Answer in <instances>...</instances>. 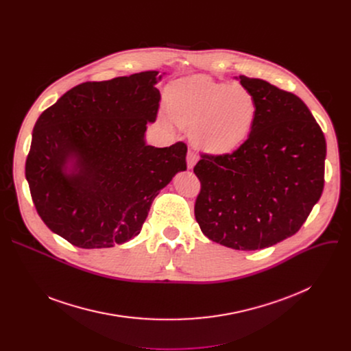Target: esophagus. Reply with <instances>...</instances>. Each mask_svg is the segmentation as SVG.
<instances>
[{"label": "esophagus", "mask_w": 351, "mask_h": 351, "mask_svg": "<svg viewBox=\"0 0 351 351\" xmlns=\"http://www.w3.org/2000/svg\"><path fill=\"white\" fill-rule=\"evenodd\" d=\"M198 161V156L194 152V149H189L187 152V168L193 169V167L195 165V162Z\"/></svg>", "instance_id": "esophagus-1"}]
</instances>
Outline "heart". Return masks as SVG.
Returning a JSON list of instances; mask_svg holds the SVG:
<instances>
[{
    "instance_id": "1",
    "label": "heart",
    "mask_w": 351,
    "mask_h": 351,
    "mask_svg": "<svg viewBox=\"0 0 351 351\" xmlns=\"http://www.w3.org/2000/svg\"><path fill=\"white\" fill-rule=\"evenodd\" d=\"M167 110L176 125L193 132L198 148L221 156L248 137L257 118V99L243 86L197 76L168 88Z\"/></svg>"
}]
</instances>
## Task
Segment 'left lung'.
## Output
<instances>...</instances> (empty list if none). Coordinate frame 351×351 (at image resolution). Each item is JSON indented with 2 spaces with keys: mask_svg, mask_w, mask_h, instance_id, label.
Instances as JSON below:
<instances>
[{
  "mask_svg": "<svg viewBox=\"0 0 351 351\" xmlns=\"http://www.w3.org/2000/svg\"><path fill=\"white\" fill-rule=\"evenodd\" d=\"M257 99V118L234 152L202 154L194 215L213 241L260 250L303 226L324 190L326 141L307 106L267 80L239 76Z\"/></svg>",
  "mask_w": 351,
  "mask_h": 351,
  "instance_id": "1",
  "label": "left lung"
}]
</instances>
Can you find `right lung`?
I'll return each mask as SVG.
<instances>
[{
  "label": "right lung",
  "mask_w": 351,
  "mask_h": 351,
  "mask_svg": "<svg viewBox=\"0 0 351 351\" xmlns=\"http://www.w3.org/2000/svg\"><path fill=\"white\" fill-rule=\"evenodd\" d=\"M157 75L77 84L34 125L25 167L32 199L43 222L76 247L137 236L160 190L186 169L183 141L164 148L144 141L160 107ZM68 159L75 160L72 174Z\"/></svg>",
  "instance_id": "obj_1"
}]
</instances>
